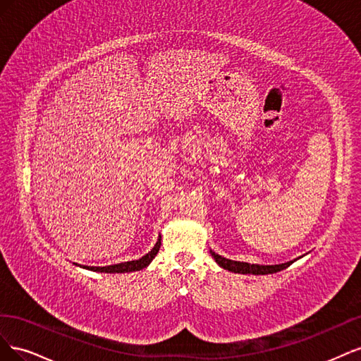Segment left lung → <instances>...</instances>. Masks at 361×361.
<instances>
[{
    "label": "left lung",
    "mask_w": 361,
    "mask_h": 361,
    "mask_svg": "<svg viewBox=\"0 0 361 361\" xmlns=\"http://www.w3.org/2000/svg\"><path fill=\"white\" fill-rule=\"evenodd\" d=\"M211 255L221 268L232 272H238V274H274V272H279L293 264V260H290V262H286V264H280V265H255V264H247V262H238V260L221 257L220 255L214 253V251H211Z\"/></svg>",
    "instance_id": "1"
}]
</instances>
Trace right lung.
Masks as SVG:
<instances>
[{
  "mask_svg": "<svg viewBox=\"0 0 361 361\" xmlns=\"http://www.w3.org/2000/svg\"><path fill=\"white\" fill-rule=\"evenodd\" d=\"M161 247V239H158V243L155 244V247L152 248L146 256H143L138 260H129V262H123V264H117V265H108V267H82L90 271H97V272H130V271H140L146 268L154 257L158 255Z\"/></svg>",
  "mask_w": 361,
  "mask_h": 361,
  "instance_id": "add662e5",
  "label": "right lung"
}]
</instances>
